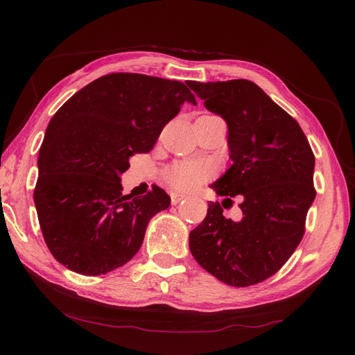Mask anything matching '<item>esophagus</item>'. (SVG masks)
Listing matches in <instances>:
<instances>
[{"instance_id":"1","label":"esophagus","mask_w":355,"mask_h":355,"mask_svg":"<svg viewBox=\"0 0 355 355\" xmlns=\"http://www.w3.org/2000/svg\"><path fill=\"white\" fill-rule=\"evenodd\" d=\"M186 198V195H183V193H178V192H172L171 193V202L173 206L175 205H178L180 201H183Z\"/></svg>"}]
</instances>
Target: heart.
<instances>
[{
    "label": "heart",
    "instance_id": "1",
    "mask_svg": "<svg viewBox=\"0 0 355 355\" xmlns=\"http://www.w3.org/2000/svg\"><path fill=\"white\" fill-rule=\"evenodd\" d=\"M214 164L207 160H184L169 166L164 172L166 182L173 189L191 191L214 175Z\"/></svg>",
    "mask_w": 355,
    "mask_h": 355
}]
</instances>
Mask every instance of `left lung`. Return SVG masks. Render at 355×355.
I'll use <instances>...</instances> for the list:
<instances>
[{
    "label": "left lung",
    "instance_id": "8db88e82",
    "mask_svg": "<svg viewBox=\"0 0 355 355\" xmlns=\"http://www.w3.org/2000/svg\"><path fill=\"white\" fill-rule=\"evenodd\" d=\"M191 88L229 130L232 164L210 187L220 197L239 195L243 212L233 221L220 202L210 201L189 235L191 253L224 284L262 282L302 241L315 198L314 154L296 120L254 82H191Z\"/></svg>",
    "mask_w": 355,
    "mask_h": 355
}]
</instances>
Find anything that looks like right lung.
I'll return each instance as SVG.
<instances>
[{"label": "right lung", "instance_id": "1", "mask_svg": "<svg viewBox=\"0 0 355 355\" xmlns=\"http://www.w3.org/2000/svg\"><path fill=\"white\" fill-rule=\"evenodd\" d=\"M191 82L111 73L51 117L33 200L45 244L64 267L99 276L140 250L149 220L171 198L158 186L145 197L123 195L120 175L134 154L153 149L184 102L197 103Z\"/></svg>", "mask_w": 355, "mask_h": 355}]
</instances>
